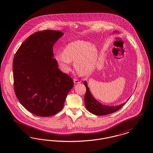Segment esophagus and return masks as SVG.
Here are the masks:
<instances>
[{
    "label": "esophagus",
    "instance_id": "1",
    "mask_svg": "<svg viewBox=\"0 0 153 153\" xmlns=\"http://www.w3.org/2000/svg\"><path fill=\"white\" fill-rule=\"evenodd\" d=\"M73 81H74V83L75 84H80V82H81V80H79V79H74Z\"/></svg>",
    "mask_w": 153,
    "mask_h": 153
}]
</instances>
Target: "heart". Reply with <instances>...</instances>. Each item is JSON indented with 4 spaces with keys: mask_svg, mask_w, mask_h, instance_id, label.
Here are the masks:
<instances>
[{
    "mask_svg": "<svg viewBox=\"0 0 153 153\" xmlns=\"http://www.w3.org/2000/svg\"><path fill=\"white\" fill-rule=\"evenodd\" d=\"M98 51L95 45L89 42L77 40L68 44L63 52H58L55 59L64 72L71 69V62L74 61V67L80 74L91 73L95 68Z\"/></svg>",
    "mask_w": 153,
    "mask_h": 153,
    "instance_id": "heart-1",
    "label": "heart"
}]
</instances>
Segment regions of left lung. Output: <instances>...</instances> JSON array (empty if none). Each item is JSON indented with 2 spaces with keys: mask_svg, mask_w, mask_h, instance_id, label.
<instances>
[{
  "mask_svg": "<svg viewBox=\"0 0 153 153\" xmlns=\"http://www.w3.org/2000/svg\"><path fill=\"white\" fill-rule=\"evenodd\" d=\"M116 31H114V33ZM84 84L85 85L87 89L85 95L84 97L85 107L89 112L94 115L102 116L114 113L120 109L126 104V102H124L123 104H121L117 106H108L103 105L102 103L97 102L91 94L89 91V88L88 87L87 82L86 81H84ZM129 99H128L127 101L129 100Z\"/></svg>",
  "mask_w": 153,
  "mask_h": 153,
  "instance_id": "1",
  "label": "left lung"
}]
</instances>
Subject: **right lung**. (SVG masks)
I'll return each mask as SVG.
<instances>
[{"instance_id":"right-lung-1","label":"right lung","mask_w":153,"mask_h":153,"mask_svg":"<svg viewBox=\"0 0 153 153\" xmlns=\"http://www.w3.org/2000/svg\"><path fill=\"white\" fill-rule=\"evenodd\" d=\"M64 35L56 30L38 31L29 36L15 54L13 64L16 97L36 116L51 117L62 109L73 81L58 69L53 47Z\"/></svg>"}]
</instances>
